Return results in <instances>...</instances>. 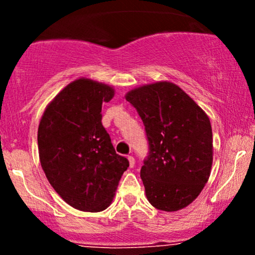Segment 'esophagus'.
I'll return each instance as SVG.
<instances>
[{"label":"esophagus","mask_w":255,"mask_h":255,"mask_svg":"<svg viewBox=\"0 0 255 255\" xmlns=\"http://www.w3.org/2000/svg\"><path fill=\"white\" fill-rule=\"evenodd\" d=\"M128 162H129L130 168H133L134 164H135V159H134L133 156H128Z\"/></svg>","instance_id":"1"}]
</instances>
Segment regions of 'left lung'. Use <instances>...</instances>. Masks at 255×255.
<instances>
[{
  "instance_id": "obj_1",
  "label": "left lung",
  "mask_w": 255,
  "mask_h": 255,
  "mask_svg": "<svg viewBox=\"0 0 255 255\" xmlns=\"http://www.w3.org/2000/svg\"><path fill=\"white\" fill-rule=\"evenodd\" d=\"M126 99L145 126L148 153L140 170L153 207L171 212L203 191L212 166V128L199 105L171 83L131 90Z\"/></svg>"
}]
</instances>
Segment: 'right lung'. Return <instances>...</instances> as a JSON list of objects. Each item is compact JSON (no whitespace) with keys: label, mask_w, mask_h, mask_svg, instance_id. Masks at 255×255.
<instances>
[{"label":"right lung","mask_w":255,"mask_h":255,"mask_svg":"<svg viewBox=\"0 0 255 255\" xmlns=\"http://www.w3.org/2000/svg\"><path fill=\"white\" fill-rule=\"evenodd\" d=\"M114 90L78 79L48 105L38 127L40 164L52 188L81 211H103L129 166L102 125V104Z\"/></svg>","instance_id":"right-lung-1"}]
</instances>
